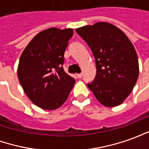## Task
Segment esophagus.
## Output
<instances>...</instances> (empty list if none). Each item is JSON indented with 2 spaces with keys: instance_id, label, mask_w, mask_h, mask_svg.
<instances>
[{
  "instance_id": "34e87169",
  "label": "esophagus",
  "mask_w": 149,
  "mask_h": 149,
  "mask_svg": "<svg viewBox=\"0 0 149 149\" xmlns=\"http://www.w3.org/2000/svg\"><path fill=\"white\" fill-rule=\"evenodd\" d=\"M77 77L79 78V79H81V78L82 77V74H81V73H79V74H77Z\"/></svg>"
}]
</instances>
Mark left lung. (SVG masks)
Masks as SVG:
<instances>
[{
  "label": "left lung",
  "instance_id": "1",
  "mask_svg": "<svg viewBox=\"0 0 149 149\" xmlns=\"http://www.w3.org/2000/svg\"><path fill=\"white\" fill-rule=\"evenodd\" d=\"M76 31L90 47L96 60L97 75L88 87L101 104L118 106L132 91L139 76L134 46L120 29L107 22Z\"/></svg>",
  "mask_w": 149,
  "mask_h": 149
}]
</instances>
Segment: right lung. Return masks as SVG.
I'll list each match as a JSON object with an SVG mask.
<instances>
[{
    "label": "right lung",
    "mask_w": 149,
    "mask_h": 149,
    "mask_svg": "<svg viewBox=\"0 0 149 149\" xmlns=\"http://www.w3.org/2000/svg\"><path fill=\"white\" fill-rule=\"evenodd\" d=\"M72 35V29H45L32 39L20 57L19 81L31 101L42 109L60 108L73 88L75 79L62 67Z\"/></svg>",
    "instance_id": "right-lung-1"
}]
</instances>
